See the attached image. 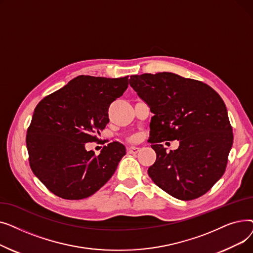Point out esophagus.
Listing matches in <instances>:
<instances>
[{"mask_svg": "<svg viewBox=\"0 0 253 253\" xmlns=\"http://www.w3.org/2000/svg\"><path fill=\"white\" fill-rule=\"evenodd\" d=\"M139 151L138 147H129L127 148V153L128 154H136Z\"/></svg>", "mask_w": 253, "mask_h": 253, "instance_id": "esophagus-1", "label": "esophagus"}]
</instances>
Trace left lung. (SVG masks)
I'll use <instances>...</instances> for the list:
<instances>
[{
	"label": "left lung",
	"mask_w": 253,
	"mask_h": 253,
	"mask_svg": "<svg viewBox=\"0 0 253 253\" xmlns=\"http://www.w3.org/2000/svg\"><path fill=\"white\" fill-rule=\"evenodd\" d=\"M129 84L154 114L150 142L157 159L148 170L152 180L183 201L207 193L224 173L234 138L218 93L168 72L131 76ZM175 139L179 149L167 153L161 142Z\"/></svg>",
	"instance_id": "left-lung-1"
}]
</instances>
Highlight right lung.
Instances as JSON below:
<instances>
[{
    "label": "right lung",
    "instance_id": "obj_1",
    "mask_svg": "<svg viewBox=\"0 0 253 253\" xmlns=\"http://www.w3.org/2000/svg\"><path fill=\"white\" fill-rule=\"evenodd\" d=\"M128 77L79 76L38 103L26 134L34 174L54 195L80 200L96 193L126 155L109 143L96 156L85 144L96 141L109 123L110 104L123 95Z\"/></svg>",
    "mask_w": 253,
    "mask_h": 253
}]
</instances>
